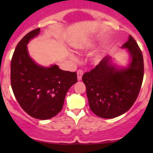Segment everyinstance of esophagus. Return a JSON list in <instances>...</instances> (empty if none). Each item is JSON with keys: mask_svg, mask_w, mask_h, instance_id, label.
<instances>
[{"mask_svg": "<svg viewBox=\"0 0 153 153\" xmlns=\"http://www.w3.org/2000/svg\"><path fill=\"white\" fill-rule=\"evenodd\" d=\"M76 74H77V80L80 81L81 79H82V76H83V72L81 70H78L77 73H76Z\"/></svg>", "mask_w": 153, "mask_h": 153, "instance_id": "1", "label": "esophagus"}]
</instances>
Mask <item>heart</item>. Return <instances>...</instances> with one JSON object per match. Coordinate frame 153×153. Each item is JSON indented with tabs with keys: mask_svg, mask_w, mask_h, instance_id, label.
I'll return each instance as SVG.
<instances>
[{
	"mask_svg": "<svg viewBox=\"0 0 153 153\" xmlns=\"http://www.w3.org/2000/svg\"><path fill=\"white\" fill-rule=\"evenodd\" d=\"M93 46H94V44L92 43L90 41H86V42H83V43H81V44H79L78 45L76 46V48L78 50H81V51H86V50L91 49L93 48ZM70 58L72 60H76V57L74 56L73 54H70ZM102 57H101L100 55L97 54L94 55L92 58V60H93L94 63H99V62L100 61Z\"/></svg>",
	"mask_w": 153,
	"mask_h": 153,
	"instance_id": "heart-1",
	"label": "heart"
}]
</instances>
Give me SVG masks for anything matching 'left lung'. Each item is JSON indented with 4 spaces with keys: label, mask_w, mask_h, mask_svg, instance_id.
I'll use <instances>...</instances> for the list:
<instances>
[{
    "label": "left lung",
    "mask_w": 153,
    "mask_h": 153,
    "mask_svg": "<svg viewBox=\"0 0 153 153\" xmlns=\"http://www.w3.org/2000/svg\"><path fill=\"white\" fill-rule=\"evenodd\" d=\"M121 47L129 54L126 67L116 63L114 58L107 55L82 77L90 109L101 118H115L128 111L141 88L144 65L140 47L130 35Z\"/></svg>",
    "instance_id": "obj_1"
}]
</instances>
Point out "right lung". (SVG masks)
<instances>
[{
	"label": "right lung",
	"mask_w": 153,
	"mask_h": 153,
	"mask_svg": "<svg viewBox=\"0 0 153 153\" xmlns=\"http://www.w3.org/2000/svg\"><path fill=\"white\" fill-rule=\"evenodd\" d=\"M40 28L30 31L15 48L10 63L13 94L24 111L35 119L48 120L61 111L69 89L76 83L75 72L65 71L57 65L44 67L30 57L27 44Z\"/></svg>",
	"instance_id": "obj_1"
}]
</instances>
